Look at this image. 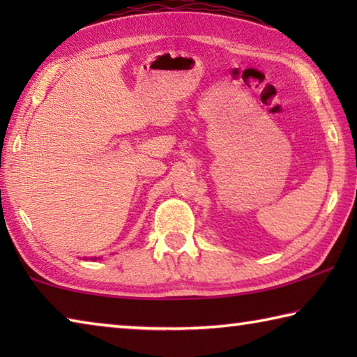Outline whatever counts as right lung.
Instances as JSON below:
<instances>
[{
  "instance_id": "right-lung-1",
  "label": "right lung",
  "mask_w": 357,
  "mask_h": 357,
  "mask_svg": "<svg viewBox=\"0 0 357 357\" xmlns=\"http://www.w3.org/2000/svg\"><path fill=\"white\" fill-rule=\"evenodd\" d=\"M91 259H93V261H96V259H99V258H98V257H94V258H91Z\"/></svg>"
}]
</instances>
